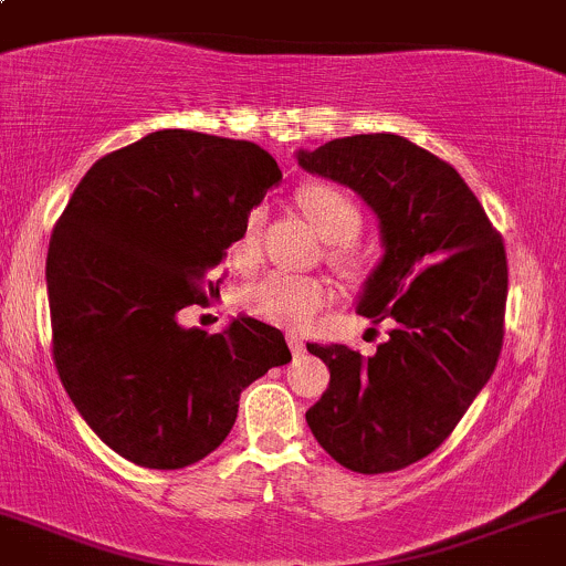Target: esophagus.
<instances>
[{
	"label": "esophagus",
	"instance_id": "1",
	"mask_svg": "<svg viewBox=\"0 0 566 566\" xmlns=\"http://www.w3.org/2000/svg\"><path fill=\"white\" fill-rule=\"evenodd\" d=\"M287 344L295 357H303V354H306V344H303V338L297 333H287Z\"/></svg>",
	"mask_w": 566,
	"mask_h": 566
}]
</instances>
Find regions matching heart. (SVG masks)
I'll return each instance as SVG.
<instances>
[{
    "mask_svg": "<svg viewBox=\"0 0 566 566\" xmlns=\"http://www.w3.org/2000/svg\"><path fill=\"white\" fill-rule=\"evenodd\" d=\"M297 203L314 222L316 231L327 241H335V258L344 263H357L359 254L352 239L363 226V214L349 192L327 182H312L297 192ZM260 228H263V209L254 207L244 217V226L231 244L233 263L241 269L252 265L258 258ZM327 301H331V287L325 279L293 271H269L244 293V306L260 319L276 322V325H306Z\"/></svg>",
    "mask_w": 566,
    "mask_h": 566,
    "instance_id": "heart-1",
    "label": "heart"
}]
</instances>
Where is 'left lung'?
Returning a JSON list of instances; mask_svg holds the SVG:
<instances>
[{
    "label": "left lung",
    "instance_id": "left-lung-1",
    "mask_svg": "<svg viewBox=\"0 0 566 566\" xmlns=\"http://www.w3.org/2000/svg\"><path fill=\"white\" fill-rule=\"evenodd\" d=\"M297 164L374 209L384 254L357 312L392 325L370 357L344 344H306L331 370L306 421L346 470L395 473L432 454L494 374L505 335V247L454 166L406 136L333 139L297 153Z\"/></svg>",
    "mask_w": 566,
    "mask_h": 566
}]
</instances>
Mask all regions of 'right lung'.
<instances>
[{"label":"right lung","instance_id":"obj_1","mask_svg":"<svg viewBox=\"0 0 566 566\" xmlns=\"http://www.w3.org/2000/svg\"><path fill=\"white\" fill-rule=\"evenodd\" d=\"M279 179L252 142L166 128L96 160L55 222V368L91 430L128 462L179 470L212 454L241 392L293 359L282 331L252 316L214 335L179 322L220 295L212 276Z\"/></svg>","mask_w":566,"mask_h":566}]
</instances>
